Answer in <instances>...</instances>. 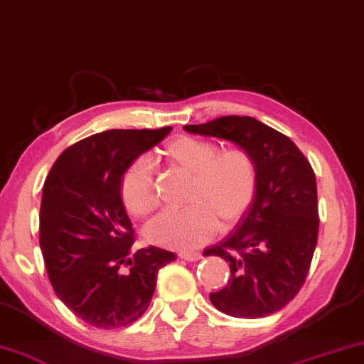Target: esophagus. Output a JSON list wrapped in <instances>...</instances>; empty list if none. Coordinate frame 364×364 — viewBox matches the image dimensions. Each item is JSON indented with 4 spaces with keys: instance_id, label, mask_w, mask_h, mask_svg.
<instances>
[{
    "instance_id": "esophagus-1",
    "label": "esophagus",
    "mask_w": 364,
    "mask_h": 364,
    "mask_svg": "<svg viewBox=\"0 0 364 364\" xmlns=\"http://www.w3.org/2000/svg\"><path fill=\"white\" fill-rule=\"evenodd\" d=\"M178 257H181V259H183V261H200L202 259V255H200V252H191V251H182V252H178Z\"/></svg>"
}]
</instances>
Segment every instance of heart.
<instances>
[{"instance_id":"1","label":"heart","mask_w":364,"mask_h":364,"mask_svg":"<svg viewBox=\"0 0 364 364\" xmlns=\"http://www.w3.org/2000/svg\"><path fill=\"white\" fill-rule=\"evenodd\" d=\"M167 167L191 177L188 207L166 212L147 226L152 243L178 251H192L212 238L218 228L233 226L256 200L259 169L245 147L221 149L217 143L197 138H177L161 152ZM119 197L136 218H146L159 205L149 164L136 159L119 181Z\"/></svg>"}]
</instances>
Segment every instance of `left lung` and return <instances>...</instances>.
I'll use <instances>...</instances> for the list:
<instances>
[{
	"instance_id": "8db88e82",
	"label": "left lung",
	"mask_w": 364,
	"mask_h": 364,
	"mask_svg": "<svg viewBox=\"0 0 364 364\" xmlns=\"http://www.w3.org/2000/svg\"><path fill=\"white\" fill-rule=\"evenodd\" d=\"M183 129L245 147L259 169L252 207L235 231L203 252L230 262L228 284L210 294V302L238 318L277 312L304 286L317 246L320 220L312 166L286 134L251 117L231 114Z\"/></svg>"
}]
</instances>
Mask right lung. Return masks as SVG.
Segmentation results:
<instances>
[{
  "mask_svg": "<svg viewBox=\"0 0 364 364\" xmlns=\"http://www.w3.org/2000/svg\"><path fill=\"white\" fill-rule=\"evenodd\" d=\"M159 129H108L68 146L42 188L39 243L62 302L97 328L136 322L149 307L157 272L176 259L156 246L134 251L136 233L119 197L123 172L161 143Z\"/></svg>",
  "mask_w": 364,
  "mask_h": 364,
  "instance_id": "1",
  "label": "right lung"
}]
</instances>
